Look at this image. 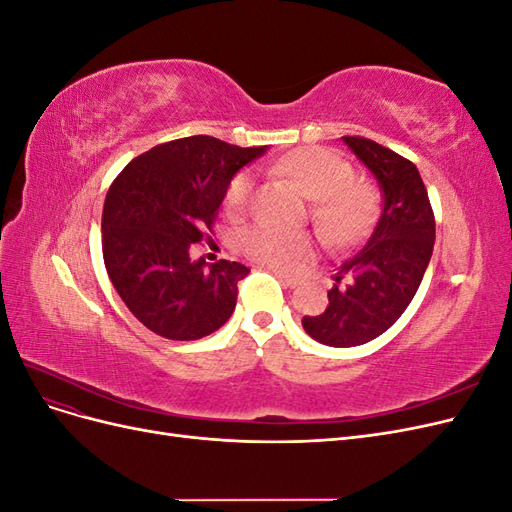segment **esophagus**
Returning <instances> with one entry per match:
<instances>
[{
    "mask_svg": "<svg viewBox=\"0 0 512 512\" xmlns=\"http://www.w3.org/2000/svg\"><path fill=\"white\" fill-rule=\"evenodd\" d=\"M273 275L277 277V280H280L284 286H288V288H294L299 284V277H294V275H286V273H282V271H273Z\"/></svg>",
    "mask_w": 512,
    "mask_h": 512,
    "instance_id": "34e87169",
    "label": "esophagus"
}]
</instances>
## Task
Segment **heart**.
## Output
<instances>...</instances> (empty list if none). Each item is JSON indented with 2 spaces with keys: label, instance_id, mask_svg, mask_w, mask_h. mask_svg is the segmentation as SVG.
Returning a JSON list of instances; mask_svg holds the SVG:
<instances>
[{
  "label": "heart",
  "instance_id": "obj_1",
  "mask_svg": "<svg viewBox=\"0 0 512 512\" xmlns=\"http://www.w3.org/2000/svg\"><path fill=\"white\" fill-rule=\"evenodd\" d=\"M275 168L297 181L299 188L312 198V222L327 243L346 245L361 239L376 220L380 207L378 188L356 179L354 166L339 153L324 147H303L288 153ZM254 192V175L241 170L230 179L224 194L228 213H243L252 205ZM237 247L260 265L294 271L312 254V239L303 232L256 224L239 232Z\"/></svg>",
  "mask_w": 512,
  "mask_h": 512
}]
</instances>
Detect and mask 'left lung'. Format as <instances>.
Returning a JSON list of instances; mask_svg holds the SVG:
<instances>
[{
	"instance_id": "left-lung-1",
	"label": "left lung",
	"mask_w": 512,
	"mask_h": 512,
	"mask_svg": "<svg viewBox=\"0 0 512 512\" xmlns=\"http://www.w3.org/2000/svg\"><path fill=\"white\" fill-rule=\"evenodd\" d=\"M378 179L384 205L359 254L335 273L329 305L303 329L333 348L361 346L391 329L421 286L436 241V218L418 168L365 136H342Z\"/></svg>"
}]
</instances>
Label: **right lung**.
Here are the masks:
<instances>
[{
    "label": "right lung",
    "mask_w": 512,
    "mask_h": 512,
    "mask_svg": "<svg viewBox=\"0 0 512 512\" xmlns=\"http://www.w3.org/2000/svg\"><path fill=\"white\" fill-rule=\"evenodd\" d=\"M265 153L213 136H185L134 158L108 188L102 211L106 273L134 318L175 342L218 331L250 273L230 260L190 258L209 239L230 179Z\"/></svg>",
    "instance_id": "right-lung-1"
}]
</instances>
